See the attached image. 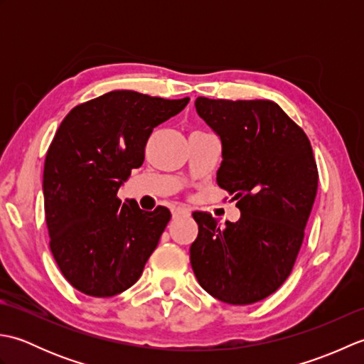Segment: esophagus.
Masks as SVG:
<instances>
[{
  "instance_id": "34e87169",
  "label": "esophagus",
  "mask_w": 364,
  "mask_h": 364,
  "mask_svg": "<svg viewBox=\"0 0 364 364\" xmlns=\"http://www.w3.org/2000/svg\"><path fill=\"white\" fill-rule=\"evenodd\" d=\"M170 211H172L173 218H188L189 215V211L186 208H181V206H172L170 208Z\"/></svg>"
}]
</instances>
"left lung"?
Returning a JSON list of instances; mask_svg holds the SVG:
<instances>
[{"mask_svg": "<svg viewBox=\"0 0 364 364\" xmlns=\"http://www.w3.org/2000/svg\"><path fill=\"white\" fill-rule=\"evenodd\" d=\"M197 114L222 142L218 184L241 211L237 222L194 213L191 264L200 286L231 305L275 292L289 277L318 192L311 144L269 100H196Z\"/></svg>", "mask_w": 364, "mask_h": 364, "instance_id": "8db88e82", "label": "left lung"}]
</instances>
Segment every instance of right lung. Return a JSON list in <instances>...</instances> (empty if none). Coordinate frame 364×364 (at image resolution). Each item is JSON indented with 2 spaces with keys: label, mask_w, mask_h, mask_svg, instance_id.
Returning a JSON list of instances; mask_svg holds the SVG:
<instances>
[{
  "label": "right lung",
  "mask_w": 364,
  "mask_h": 364,
  "mask_svg": "<svg viewBox=\"0 0 364 364\" xmlns=\"http://www.w3.org/2000/svg\"><path fill=\"white\" fill-rule=\"evenodd\" d=\"M188 103L112 90L73 107L60 123L45 158V220L53 257L73 288L112 297L142 275L170 211L122 203L117 191L142 166L153 128Z\"/></svg>",
  "instance_id": "obj_1"
}]
</instances>
